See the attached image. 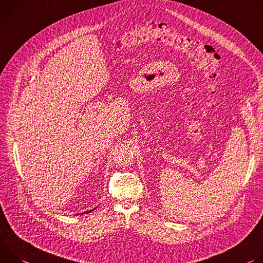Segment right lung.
Listing matches in <instances>:
<instances>
[{
    "mask_svg": "<svg viewBox=\"0 0 263 263\" xmlns=\"http://www.w3.org/2000/svg\"><path fill=\"white\" fill-rule=\"evenodd\" d=\"M95 209H96V208H94L93 210H90V211H87V212H84V213H90V212H93V211H94ZM80 214H83V213H80ZM78 215H79V214H78Z\"/></svg>",
    "mask_w": 263,
    "mask_h": 263,
    "instance_id": "1",
    "label": "right lung"
}]
</instances>
